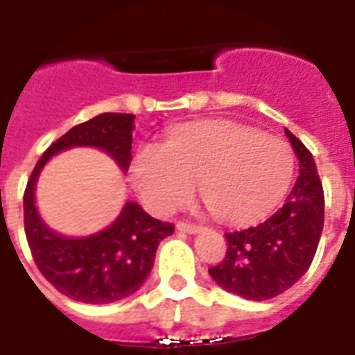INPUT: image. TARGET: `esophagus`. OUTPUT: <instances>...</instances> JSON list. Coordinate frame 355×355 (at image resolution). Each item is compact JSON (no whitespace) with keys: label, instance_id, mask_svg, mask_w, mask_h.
Instances as JSON below:
<instances>
[{"label":"esophagus","instance_id":"esophagus-1","mask_svg":"<svg viewBox=\"0 0 355 355\" xmlns=\"http://www.w3.org/2000/svg\"><path fill=\"white\" fill-rule=\"evenodd\" d=\"M177 230L184 231V233H198V231H201L203 227L198 224H190V222H178Z\"/></svg>","mask_w":355,"mask_h":355}]
</instances>
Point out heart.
<instances>
[{
    "instance_id": "heart-1",
    "label": "heart",
    "mask_w": 355,
    "mask_h": 355,
    "mask_svg": "<svg viewBox=\"0 0 355 355\" xmlns=\"http://www.w3.org/2000/svg\"><path fill=\"white\" fill-rule=\"evenodd\" d=\"M293 177L290 146L233 122L188 125L165 143L146 146L131 167V180L144 205L171 212L188 203L193 184L212 216L246 224L284 198Z\"/></svg>"
}]
</instances>
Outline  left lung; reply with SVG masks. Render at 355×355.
<instances>
[{"mask_svg": "<svg viewBox=\"0 0 355 355\" xmlns=\"http://www.w3.org/2000/svg\"><path fill=\"white\" fill-rule=\"evenodd\" d=\"M299 159V177L271 218L225 233V258L209 267L212 280L244 299L265 301L290 290L309 271L324 230V188L311 150L286 130Z\"/></svg>", "mask_w": 355, "mask_h": 355, "instance_id": "left-lung-1", "label": "left lung"}]
</instances>
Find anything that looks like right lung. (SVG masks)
<instances>
[{
  "label": "right lung",
  "instance_id": "add662e5",
  "mask_svg": "<svg viewBox=\"0 0 355 355\" xmlns=\"http://www.w3.org/2000/svg\"><path fill=\"white\" fill-rule=\"evenodd\" d=\"M133 120V114L103 112L71 128L44 150L24 191V231L33 261L60 293L80 303H114L135 293L154 267L157 244L169 237L175 225L152 218L130 201L105 231L84 239L62 237L39 218L35 182L49 157L73 146L109 152L125 171L131 162Z\"/></svg>",
  "mask_w": 355,
  "mask_h": 355
}]
</instances>
